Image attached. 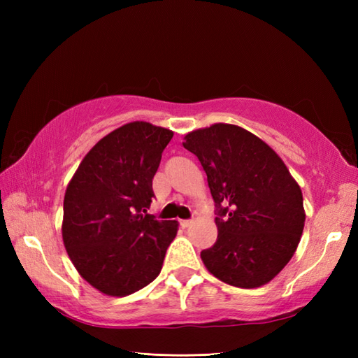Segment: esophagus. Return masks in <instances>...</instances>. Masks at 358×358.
<instances>
[{"label": "esophagus", "mask_w": 358, "mask_h": 358, "mask_svg": "<svg viewBox=\"0 0 358 358\" xmlns=\"http://www.w3.org/2000/svg\"><path fill=\"white\" fill-rule=\"evenodd\" d=\"M180 224H181V227H185L186 229V227L192 224V220H180Z\"/></svg>", "instance_id": "obj_1"}]
</instances>
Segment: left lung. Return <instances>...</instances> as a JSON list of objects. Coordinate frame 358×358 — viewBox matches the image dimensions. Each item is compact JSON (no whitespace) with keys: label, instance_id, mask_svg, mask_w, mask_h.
Returning a JSON list of instances; mask_svg holds the SVG:
<instances>
[{"label":"left lung","instance_id":"1","mask_svg":"<svg viewBox=\"0 0 358 358\" xmlns=\"http://www.w3.org/2000/svg\"><path fill=\"white\" fill-rule=\"evenodd\" d=\"M199 158L215 203L214 246L201 250L208 271L237 287L271 281L299 246L305 209L301 189L268 144L234 124L185 136Z\"/></svg>","mask_w":358,"mask_h":358}]
</instances>
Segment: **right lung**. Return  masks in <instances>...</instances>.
I'll return each instance as SVG.
<instances>
[{
    "label": "right lung",
    "mask_w": 358,
    "mask_h": 358,
    "mask_svg": "<svg viewBox=\"0 0 358 358\" xmlns=\"http://www.w3.org/2000/svg\"><path fill=\"white\" fill-rule=\"evenodd\" d=\"M172 136L144 121L121 126L89 150L66 189V250L106 295L124 296L154 281L177 235V222L148 214L152 178Z\"/></svg>",
    "instance_id": "add662e5"
}]
</instances>
